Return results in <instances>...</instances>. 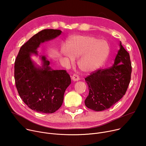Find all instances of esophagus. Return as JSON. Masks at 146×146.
Segmentation results:
<instances>
[{"label": "esophagus", "instance_id": "1", "mask_svg": "<svg viewBox=\"0 0 146 146\" xmlns=\"http://www.w3.org/2000/svg\"><path fill=\"white\" fill-rule=\"evenodd\" d=\"M72 80L73 81H78L80 80V78H79V76L78 75L73 74V76L72 77Z\"/></svg>", "mask_w": 146, "mask_h": 146}]
</instances>
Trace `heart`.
<instances>
[{"mask_svg": "<svg viewBox=\"0 0 146 146\" xmlns=\"http://www.w3.org/2000/svg\"><path fill=\"white\" fill-rule=\"evenodd\" d=\"M66 48L62 46L60 54L69 63L73 64L78 58L79 69L86 73H93L105 63L110 52L107 41L103 39L85 35L72 36L67 40Z\"/></svg>", "mask_w": 146, "mask_h": 146, "instance_id": "1", "label": "heart"}]
</instances>
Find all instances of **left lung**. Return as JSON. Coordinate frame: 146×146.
Returning <instances> with one entry per match:
<instances>
[{
  "label": "left lung",
  "mask_w": 146,
  "mask_h": 146,
  "mask_svg": "<svg viewBox=\"0 0 146 146\" xmlns=\"http://www.w3.org/2000/svg\"><path fill=\"white\" fill-rule=\"evenodd\" d=\"M113 65L99 69L85 78L89 94L86 106L95 111L109 109L125 94L131 80L132 66L129 53L119 42Z\"/></svg>",
  "instance_id": "left-lung-1"
}]
</instances>
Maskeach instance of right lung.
<instances>
[{"mask_svg":"<svg viewBox=\"0 0 146 146\" xmlns=\"http://www.w3.org/2000/svg\"><path fill=\"white\" fill-rule=\"evenodd\" d=\"M61 33L52 29L39 32L21 47L15 61L14 78L19 95L30 109L38 113L50 114L58 110L71 84L66 71L52 69L45 56L40 55L41 66L31 58L32 54L38 55L37 50L41 43L55 38Z\"/></svg>","mask_w":146,"mask_h":146,"instance_id":"obj_1","label":"right lung"}]
</instances>
